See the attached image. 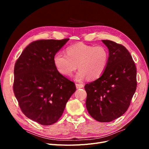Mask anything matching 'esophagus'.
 I'll list each match as a JSON object with an SVG mask.
<instances>
[{"label": "esophagus", "instance_id": "esophagus-1", "mask_svg": "<svg viewBox=\"0 0 149 149\" xmlns=\"http://www.w3.org/2000/svg\"><path fill=\"white\" fill-rule=\"evenodd\" d=\"M75 86H76L77 89H80L84 86V85L83 84H79V83H76Z\"/></svg>", "mask_w": 149, "mask_h": 149}]
</instances>
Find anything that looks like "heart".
Segmentation results:
<instances>
[{"label": "heart", "instance_id": "b5f03b06", "mask_svg": "<svg viewBox=\"0 0 149 149\" xmlns=\"http://www.w3.org/2000/svg\"><path fill=\"white\" fill-rule=\"evenodd\" d=\"M67 54L57 52L54 57V65L58 71L66 76H71L78 68L80 69L75 79L82 81L98 79L106 68L109 52L103 46H92L84 43L72 45L67 48Z\"/></svg>", "mask_w": 149, "mask_h": 149}]
</instances>
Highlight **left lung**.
<instances>
[{
    "label": "left lung",
    "instance_id": "obj_1",
    "mask_svg": "<svg viewBox=\"0 0 149 149\" xmlns=\"http://www.w3.org/2000/svg\"><path fill=\"white\" fill-rule=\"evenodd\" d=\"M102 42L109 49L106 68L99 79L86 84L84 89L89 115L98 121L107 123L128 109L136 89V68L124 46L111 40Z\"/></svg>",
    "mask_w": 149,
    "mask_h": 149
}]
</instances>
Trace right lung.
<instances>
[{"label": "right lung", "mask_w": 149, "mask_h": 149, "mask_svg": "<svg viewBox=\"0 0 149 149\" xmlns=\"http://www.w3.org/2000/svg\"><path fill=\"white\" fill-rule=\"evenodd\" d=\"M69 38L33 42L14 66L13 91L22 112L44 126L56 123L76 90L74 82L62 75L54 57Z\"/></svg>", "instance_id": "right-lung-1"}]
</instances>
